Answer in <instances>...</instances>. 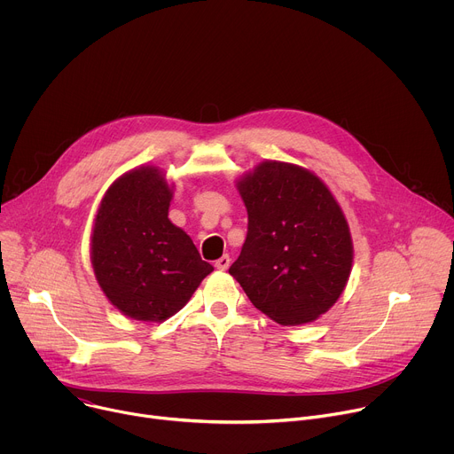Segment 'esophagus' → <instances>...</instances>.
Returning a JSON list of instances; mask_svg holds the SVG:
<instances>
[{"label": "esophagus", "instance_id": "obj_1", "mask_svg": "<svg viewBox=\"0 0 454 454\" xmlns=\"http://www.w3.org/2000/svg\"><path fill=\"white\" fill-rule=\"evenodd\" d=\"M230 264H231V261H230V256L228 254H224V256H221L219 261L215 262V268L219 270V271H226L228 268H230Z\"/></svg>", "mask_w": 454, "mask_h": 454}]
</instances>
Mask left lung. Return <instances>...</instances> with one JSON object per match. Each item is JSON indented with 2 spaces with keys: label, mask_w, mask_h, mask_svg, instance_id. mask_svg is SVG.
<instances>
[{
  "label": "left lung",
  "mask_w": 454,
  "mask_h": 454,
  "mask_svg": "<svg viewBox=\"0 0 454 454\" xmlns=\"http://www.w3.org/2000/svg\"><path fill=\"white\" fill-rule=\"evenodd\" d=\"M235 186L247 237L230 275L251 303L284 327L305 325L343 294L354 242L331 188L294 163L266 160Z\"/></svg>",
  "instance_id": "1"
}]
</instances>
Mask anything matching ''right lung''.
Here are the masks:
<instances>
[{"label":"right lung","mask_w":454,"mask_h":454,"mask_svg":"<svg viewBox=\"0 0 454 454\" xmlns=\"http://www.w3.org/2000/svg\"><path fill=\"white\" fill-rule=\"evenodd\" d=\"M174 183L154 165L116 177L102 196L90 235L98 287L123 316L161 323L179 312L214 268L168 219Z\"/></svg>","instance_id":"obj_1"}]
</instances>
